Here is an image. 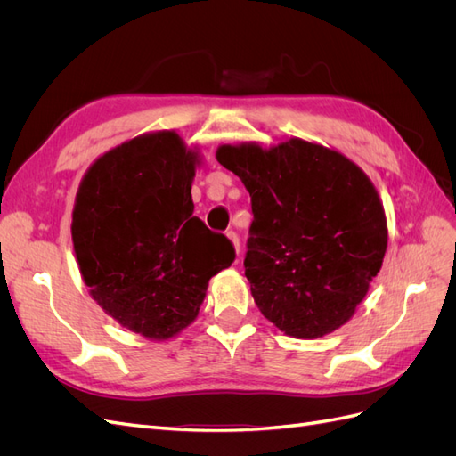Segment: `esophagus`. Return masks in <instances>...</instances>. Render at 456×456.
<instances>
[{
	"label": "esophagus",
	"instance_id": "34e87169",
	"mask_svg": "<svg viewBox=\"0 0 456 456\" xmlns=\"http://www.w3.org/2000/svg\"><path fill=\"white\" fill-rule=\"evenodd\" d=\"M228 238H230V241L233 243V247H236V253H238V256H240V253H241V243H240V236L236 232H228Z\"/></svg>",
	"mask_w": 456,
	"mask_h": 456
}]
</instances>
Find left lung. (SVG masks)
<instances>
[{
    "label": "left lung",
    "mask_w": 456,
    "mask_h": 456,
    "mask_svg": "<svg viewBox=\"0 0 456 456\" xmlns=\"http://www.w3.org/2000/svg\"><path fill=\"white\" fill-rule=\"evenodd\" d=\"M218 163L251 196L245 275L258 310L285 335L317 338L346 323L388 243L375 186L335 150L220 146Z\"/></svg>",
    "instance_id": "obj_1"
}]
</instances>
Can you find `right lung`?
<instances>
[{"instance_id":"obj_1","label":"right lung","mask_w":456,"mask_h":456,"mask_svg":"<svg viewBox=\"0 0 456 456\" xmlns=\"http://www.w3.org/2000/svg\"><path fill=\"white\" fill-rule=\"evenodd\" d=\"M196 154L175 133L139 136L94 161L72 223L81 275L99 306L148 338L196 320L207 283L236 251L194 216Z\"/></svg>"}]
</instances>
